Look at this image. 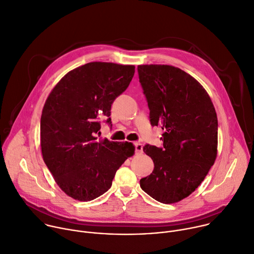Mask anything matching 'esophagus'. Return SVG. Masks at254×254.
Instances as JSON below:
<instances>
[{"label":"esophagus","mask_w":254,"mask_h":254,"mask_svg":"<svg viewBox=\"0 0 254 254\" xmlns=\"http://www.w3.org/2000/svg\"><path fill=\"white\" fill-rule=\"evenodd\" d=\"M134 149H135V154H141L142 151H143V146L141 143L139 142H134Z\"/></svg>","instance_id":"obj_1"}]
</instances>
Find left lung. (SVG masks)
Returning a JSON list of instances; mask_svg holds the SVG:
<instances>
[{
	"label": "left lung",
	"instance_id": "left-lung-1",
	"mask_svg": "<svg viewBox=\"0 0 254 254\" xmlns=\"http://www.w3.org/2000/svg\"><path fill=\"white\" fill-rule=\"evenodd\" d=\"M137 70L150 123L164 130L161 147H143L154 169L140 180V186L161 203H175L189 196L214 164L216 112L204 88L181 69L140 65Z\"/></svg>",
	"mask_w": 254,
	"mask_h": 254
}]
</instances>
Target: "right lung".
I'll return each instance as SVG.
<instances>
[{
	"mask_svg": "<svg viewBox=\"0 0 254 254\" xmlns=\"http://www.w3.org/2000/svg\"><path fill=\"white\" fill-rule=\"evenodd\" d=\"M134 73V66L91 62L66 74L46 100L40 126L43 159L74 199L90 201L104 194L134 153L132 143L98 139L101 123L112 126L111 105Z\"/></svg>",
	"mask_w": 254,
	"mask_h": 254,
	"instance_id": "obj_1",
	"label": "right lung"
}]
</instances>
